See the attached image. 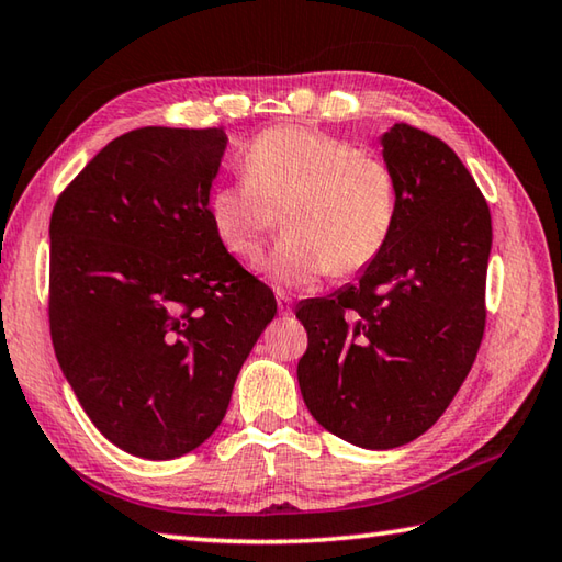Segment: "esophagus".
Masks as SVG:
<instances>
[{
	"instance_id": "obj_1",
	"label": "esophagus",
	"mask_w": 562,
	"mask_h": 562,
	"mask_svg": "<svg viewBox=\"0 0 562 562\" xmlns=\"http://www.w3.org/2000/svg\"><path fill=\"white\" fill-rule=\"evenodd\" d=\"M277 303H279V313L281 315H291V299L285 293H277Z\"/></svg>"
}]
</instances>
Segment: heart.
<instances>
[{"label": "heart", "mask_w": 562, "mask_h": 562, "mask_svg": "<svg viewBox=\"0 0 562 562\" xmlns=\"http://www.w3.org/2000/svg\"><path fill=\"white\" fill-rule=\"evenodd\" d=\"M245 181L210 195V222L237 259L257 257L281 225L285 237L259 269L279 289H308L325 273L367 269L389 241L396 220L391 168L352 144L305 126H273L245 156Z\"/></svg>", "instance_id": "b5f03b06"}]
</instances>
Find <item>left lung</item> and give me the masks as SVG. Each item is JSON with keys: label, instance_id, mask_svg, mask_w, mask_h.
Returning <instances> with one entry per match:
<instances>
[{"label": "left lung", "instance_id": "8db88e82", "mask_svg": "<svg viewBox=\"0 0 562 562\" xmlns=\"http://www.w3.org/2000/svg\"><path fill=\"white\" fill-rule=\"evenodd\" d=\"M379 142L396 181L389 241L355 283L295 308L305 406L367 450L416 440L458 394L484 335L492 251L490 207L446 142L408 124Z\"/></svg>", "mask_w": 562, "mask_h": 562}]
</instances>
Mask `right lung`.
Listing matches in <instances>:
<instances>
[{
    "mask_svg": "<svg viewBox=\"0 0 562 562\" xmlns=\"http://www.w3.org/2000/svg\"><path fill=\"white\" fill-rule=\"evenodd\" d=\"M225 130L144 126L88 161L50 215V337L104 438L144 460L195 450L277 299L222 247L210 188Z\"/></svg>",
    "mask_w": 562,
    "mask_h": 562,
    "instance_id": "1",
    "label": "right lung"
}]
</instances>
